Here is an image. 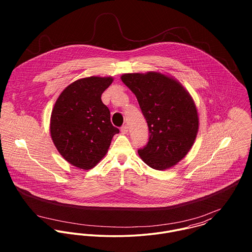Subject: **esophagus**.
Returning a JSON list of instances; mask_svg holds the SVG:
<instances>
[{"label":"esophagus","instance_id":"esophagus-1","mask_svg":"<svg viewBox=\"0 0 252 252\" xmlns=\"http://www.w3.org/2000/svg\"><path fill=\"white\" fill-rule=\"evenodd\" d=\"M120 131H121L122 134H127V133H128V126H127V125H123V126L121 127Z\"/></svg>","mask_w":252,"mask_h":252}]
</instances>
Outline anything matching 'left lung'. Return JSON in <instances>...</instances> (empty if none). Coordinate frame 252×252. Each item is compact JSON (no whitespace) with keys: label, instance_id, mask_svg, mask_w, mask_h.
Wrapping results in <instances>:
<instances>
[{"label":"left lung","instance_id":"1","mask_svg":"<svg viewBox=\"0 0 252 252\" xmlns=\"http://www.w3.org/2000/svg\"><path fill=\"white\" fill-rule=\"evenodd\" d=\"M121 80L136 95L148 125V143L138 150L140 157L155 170L177 165L191 149L199 129L189 92L162 72L124 73Z\"/></svg>","mask_w":252,"mask_h":252}]
</instances>
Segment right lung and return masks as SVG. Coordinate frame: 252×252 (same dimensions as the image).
<instances>
[{
  "label": "right lung",
  "instance_id": "1",
  "mask_svg": "<svg viewBox=\"0 0 252 252\" xmlns=\"http://www.w3.org/2000/svg\"><path fill=\"white\" fill-rule=\"evenodd\" d=\"M112 81L111 76L75 80L63 90L52 109L51 139L62 157L78 169L94 168L119 133L101 99Z\"/></svg>",
  "mask_w": 252,
  "mask_h": 252
}]
</instances>
